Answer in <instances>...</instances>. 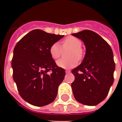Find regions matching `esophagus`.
Wrapping results in <instances>:
<instances>
[{
    "instance_id": "obj_1",
    "label": "esophagus",
    "mask_w": 122,
    "mask_h": 122,
    "mask_svg": "<svg viewBox=\"0 0 122 122\" xmlns=\"http://www.w3.org/2000/svg\"><path fill=\"white\" fill-rule=\"evenodd\" d=\"M70 72L71 71L70 70H66V71H65V73H66V74H68V73H70Z\"/></svg>"
}]
</instances>
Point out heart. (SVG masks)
Listing matches in <instances>:
<instances>
[{"label":"heart","mask_w":122,"mask_h":122,"mask_svg":"<svg viewBox=\"0 0 122 122\" xmlns=\"http://www.w3.org/2000/svg\"><path fill=\"white\" fill-rule=\"evenodd\" d=\"M82 42L80 40L73 36H69L62 41V47L58 43H54L49 48V54L53 59H57L62 53V49L70 48L68 52V59H61L57 62L59 66L65 69H70L76 66L78 60L82 58L81 49Z\"/></svg>","instance_id":"1"}]
</instances>
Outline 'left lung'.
I'll return each instance as SVG.
<instances>
[{"label": "left lung", "mask_w": 122, "mask_h": 122, "mask_svg": "<svg viewBox=\"0 0 122 122\" xmlns=\"http://www.w3.org/2000/svg\"><path fill=\"white\" fill-rule=\"evenodd\" d=\"M86 46L82 62L73 69L71 84L77 101L87 106L97 105L107 97L114 82L115 62L111 46L95 32L84 30L71 34Z\"/></svg>", "instance_id": "left-lung-1"}]
</instances>
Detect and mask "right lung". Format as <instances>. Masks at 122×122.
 I'll return each instance as SVG.
<instances>
[{
  "instance_id": "add662e5",
  "label": "right lung",
  "mask_w": 122,
  "mask_h": 122,
  "mask_svg": "<svg viewBox=\"0 0 122 122\" xmlns=\"http://www.w3.org/2000/svg\"><path fill=\"white\" fill-rule=\"evenodd\" d=\"M63 36L35 29L15 46L11 60L13 77L20 96L29 104L44 106L56 99L65 71L56 65L49 48Z\"/></svg>"
}]
</instances>
